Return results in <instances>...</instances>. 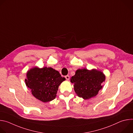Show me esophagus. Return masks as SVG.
Returning <instances> with one entry per match:
<instances>
[{"label": "esophagus", "mask_w": 133, "mask_h": 133, "mask_svg": "<svg viewBox=\"0 0 133 133\" xmlns=\"http://www.w3.org/2000/svg\"><path fill=\"white\" fill-rule=\"evenodd\" d=\"M65 78L66 79V80H69V75L65 76Z\"/></svg>", "instance_id": "34e87169"}]
</instances>
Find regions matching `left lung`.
Wrapping results in <instances>:
<instances>
[{
    "mask_svg": "<svg viewBox=\"0 0 133 133\" xmlns=\"http://www.w3.org/2000/svg\"><path fill=\"white\" fill-rule=\"evenodd\" d=\"M105 80L103 72L92 69H79L71 77L70 82L74 83L75 92L79 97L88 99L96 96L102 88V83Z\"/></svg>",
    "mask_w": 133,
    "mask_h": 133,
    "instance_id": "8db88e82",
    "label": "left lung"
}]
</instances>
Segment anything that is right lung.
Segmentation results:
<instances>
[{"instance_id": "right-lung-1", "label": "right lung", "mask_w": 133, "mask_h": 133, "mask_svg": "<svg viewBox=\"0 0 133 133\" xmlns=\"http://www.w3.org/2000/svg\"><path fill=\"white\" fill-rule=\"evenodd\" d=\"M65 79L51 67H34L27 71L25 83L35 98L46 103L56 98L59 86Z\"/></svg>"}]
</instances>
